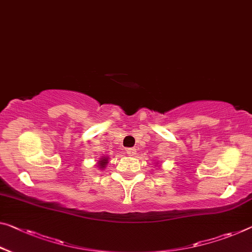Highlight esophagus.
<instances>
[{
    "label": "esophagus",
    "instance_id": "34e87169",
    "mask_svg": "<svg viewBox=\"0 0 252 252\" xmlns=\"http://www.w3.org/2000/svg\"><path fill=\"white\" fill-rule=\"evenodd\" d=\"M126 153L128 154L129 157H134V156H136V149H135V148H129V149H127V150H126Z\"/></svg>",
    "mask_w": 252,
    "mask_h": 252
}]
</instances>
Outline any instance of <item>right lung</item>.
Returning <instances> with one entry per match:
<instances>
[{"label": "right lung", "instance_id": "obj_1", "mask_svg": "<svg viewBox=\"0 0 252 252\" xmlns=\"http://www.w3.org/2000/svg\"><path fill=\"white\" fill-rule=\"evenodd\" d=\"M108 163V158L107 157H104V158H100V160L98 161V164H99V166L100 168H104V166H106V164Z\"/></svg>", "mask_w": 252, "mask_h": 252}]
</instances>
